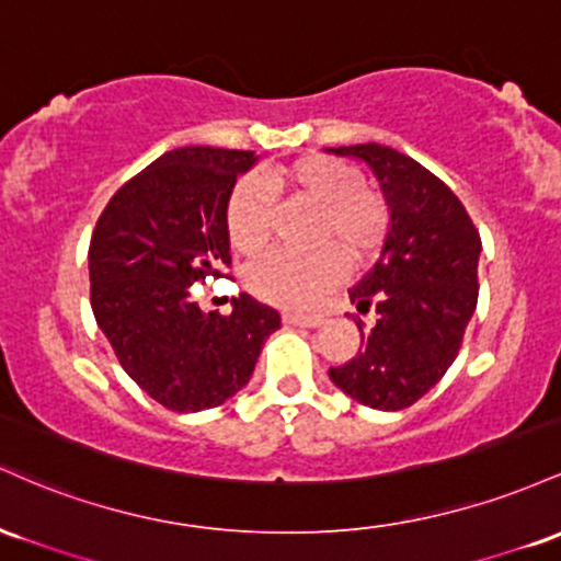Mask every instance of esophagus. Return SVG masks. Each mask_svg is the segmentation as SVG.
Listing matches in <instances>:
<instances>
[{
  "label": "esophagus",
  "instance_id": "1",
  "mask_svg": "<svg viewBox=\"0 0 561 561\" xmlns=\"http://www.w3.org/2000/svg\"><path fill=\"white\" fill-rule=\"evenodd\" d=\"M283 323L286 325H297V329H318L323 323L320 314H297V312H286L283 314Z\"/></svg>",
  "mask_w": 561,
  "mask_h": 561
}]
</instances>
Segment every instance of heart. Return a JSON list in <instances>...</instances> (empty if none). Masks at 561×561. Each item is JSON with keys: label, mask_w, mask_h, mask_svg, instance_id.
<instances>
[{"label": "heart", "mask_w": 561, "mask_h": 561, "mask_svg": "<svg viewBox=\"0 0 561 561\" xmlns=\"http://www.w3.org/2000/svg\"><path fill=\"white\" fill-rule=\"evenodd\" d=\"M267 182L291 201L314 206L312 254L273 251L254 262L247 273V288L256 299L286 310H307L342 280L344 255L350 264H363L376 254L389 228V206L381 193L363 185L360 172L331 156L307 153L270 172ZM273 196L260 178L236 182L225 225L232 249L254 256L273 236Z\"/></svg>", "instance_id": "obj_1"}]
</instances>
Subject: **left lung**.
I'll list each match as a JSON object with an SVG mask.
<instances>
[{
	"label": "left lung",
	"mask_w": 561,
	"mask_h": 561,
	"mask_svg": "<svg viewBox=\"0 0 561 561\" xmlns=\"http://www.w3.org/2000/svg\"><path fill=\"white\" fill-rule=\"evenodd\" d=\"M363 161L379 180L389 228L379 260L350 288L357 312L374 310L360 350L331 381L376 411H402L445 376L477 310L482 241L456 193L411 156L379 142L325 148Z\"/></svg>",
	"instance_id": "obj_1"
}]
</instances>
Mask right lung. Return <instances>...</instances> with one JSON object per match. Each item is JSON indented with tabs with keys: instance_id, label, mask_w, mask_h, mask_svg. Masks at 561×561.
<instances>
[{
	"instance_id": "add662e5",
	"label": "right lung",
	"mask_w": 561,
	"mask_h": 561,
	"mask_svg": "<svg viewBox=\"0 0 561 561\" xmlns=\"http://www.w3.org/2000/svg\"><path fill=\"white\" fill-rule=\"evenodd\" d=\"M260 156L174 148L116 191L90 241V299L129 379L163 408L196 413L247 387L280 314L249 294L204 312L193 283L230 264L225 225L236 180Z\"/></svg>"
}]
</instances>
